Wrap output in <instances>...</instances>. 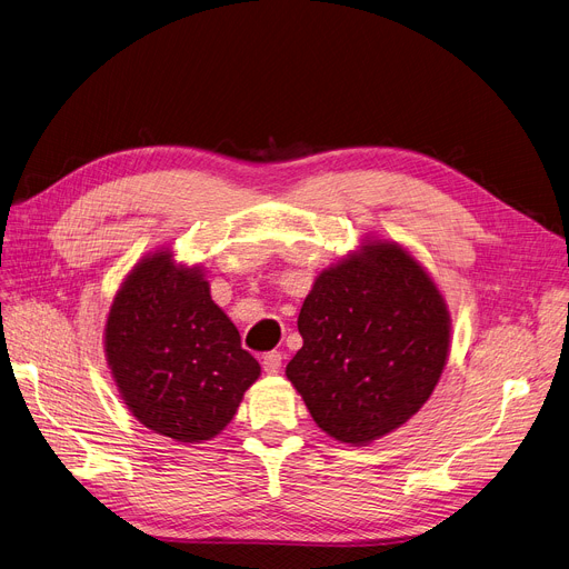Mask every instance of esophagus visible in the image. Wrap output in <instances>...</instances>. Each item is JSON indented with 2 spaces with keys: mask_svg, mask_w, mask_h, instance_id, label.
<instances>
[{
  "mask_svg": "<svg viewBox=\"0 0 569 569\" xmlns=\"http://www.w3.org/2000/svg\"><path fill=\"white\" fill-rule=\"evenodd\" d=\"M281 361H283V355L281 352H268L262 357V368H264V372H270V375H274V372H279V368H281Z\"/></svg>",
  "mask_w": 569,
  "mask_h": 569,
  "instance_id": "34e87169",
  "label": "esophagus"
}]
</instances>
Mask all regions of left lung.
<instances>
[{
	"label": "left lung",
	"mask_w": 569,
	"mask_h": 569,
	"mask_svg": "<svg viewBox=\"0 0 569 569\" xmlns=\"http://www.w3.org/2000/svg\"><path fill=\"white\" fill-rule=\"evenodd\" d=\"M305 346L286 366L313 421L363 446L419 411L448 359L450 316L430 274L396 242H366L301 305Z\"/></svg>",
	"instance_id": "obj_1"
}]
</instances>
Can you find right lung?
<instances>
[{
	"label": "right lung",
	"instance_id": "add662e5",
	"mask_svg": "<svg viewBox=\"0 0 569 569\" xmlns=\"http://www.w3.org/2000/svg\"><path fill=\"white\" fill-rule=\"evenodd\" d=\"M104 352L137 421L182 443L219 435L260 375L203 272L176 264L169 249L146 256L121 283Z\"/></svg>",
	"mask_w": 569,
	"mask_h": 569
}]
</instances>
